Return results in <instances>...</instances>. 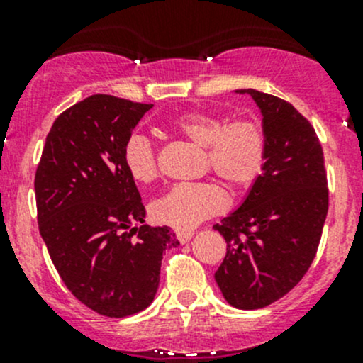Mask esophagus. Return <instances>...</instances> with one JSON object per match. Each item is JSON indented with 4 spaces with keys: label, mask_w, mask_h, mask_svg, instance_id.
I'll return each mask as SVG.
<instances>
[{
    "label": "esophagus",
    "mask_w": 363,
    "mask_h": 363,
    "mask_svg": "<svg viewBox=\"0 0 363 363\" xmlns=\"http://www.w3.org/2000/svg\"><path fill=\"white\" fill-rule=\"evenodd\" d=\"M175 235H177L179 242L181 244H188L189 240L193 239V235H195V233L188 232V230H177V233H175Z\"/></svg>",
    "instance_id": "1"
}]
</instances>
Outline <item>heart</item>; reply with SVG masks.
<instances>
[{"label": "heart", "instance_id": "heart-1", "mask_svg": "<svg viewBox=\"0 0 363 363\" xmlns=\"http://www.w3.org/2000/svg\"><path fill=\"white\" fill-rule=\"evenodd\" d=\"M175 131L207 151V167L235 189L255 186L269 161V137L255 121L228 123L223 116L188 112L172 123ZM123 163L133 181L149 184L160 175L156 152L144 135H131L123 147ZM226 193L214 182L177 184L151 207L155 221L177 230H191L223 212Z\"/></svg>", "mask_w": 363, "mask_h": 363}]
</instances>
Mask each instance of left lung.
I'll return each instance as SVG.
<instances>
[{"label": "left lung", "mask_w": 363, "mask_h": 363, "mask_svg": "<svg viewBox=\"0 0 363 363\" xmlns=\"http://www.w3.org/2000/svg\"><path fill=\"white\" fill-rule=\"evenodd\" d=\"M250 94L262 112L269 161L239 208L214 225L226 256L214 279L230 306L262 309L284 296L309 270L328 212L323 149L309 121L291 104Z\"/></svg>", "instance_id": "8db88e82"}]
</instances>
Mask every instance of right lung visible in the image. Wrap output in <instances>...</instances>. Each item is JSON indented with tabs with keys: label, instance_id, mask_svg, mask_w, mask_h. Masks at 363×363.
<instances>
[{
	"label": "right lung",
	"instance_id": "obj_1",
	"mask_svg": "<svg viewBox=\"0 0 363 363\" xmlns=\"http://www.w3.org/2000/svg\"><path fill=\"white\" fill-rule=\"evenodd\" d=\"M151 108L111 94L79 101L54 121L36 168L38 228L50 259L75 298L108 318L151 306L163 252L179 246L168 226L145 225L123 163L124 144Z\"/></svg>",
	"mask_w": 363,
	"mask_h": 363
}]
</instances>
